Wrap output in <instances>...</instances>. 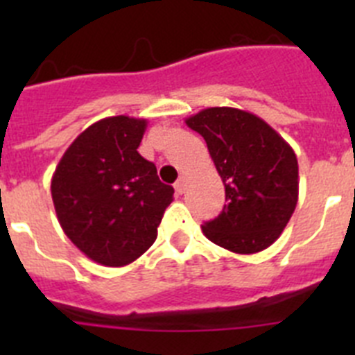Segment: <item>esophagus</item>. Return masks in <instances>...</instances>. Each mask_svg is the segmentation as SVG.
Masks as SVG:
<instances>
[{"label":"esophagus","instance_id":"obj_1","mask_svg":"<svg viewBox=\"0 0 355 355\" xmlns=\"http://www.w3.org/2000/svg\"><path fill=\"white\" fill-rule=\"evenodd\" d=\"M174 188H175V192L180 193V196H181V193H184V190H187V180H184L183 175H181L180 180L175 181Z\"/></svg>","mask_w":355,"mask_h":355}]
</instances>
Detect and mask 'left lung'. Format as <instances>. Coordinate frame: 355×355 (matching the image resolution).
Wrapping results in <instances>:
<instances>
[{
    "instance_id": "left-lung-1",
    "label": "left lung",
    "mask_w": 355,
    "mask_h": 355,
    "mask_svg": "<svg viewBox=\"0 0 355 355\" xmlns=\"http://www.w3.org/2000/svg\"><path fill=\"white\" fill-rule=\"evenodd\" d=\"M206 140L224 181V209L202 233L236 254L270 247L290 222L299 199V163L290 144L258 115L215 106L187 119Z\"/></svg>"
}]
</instances>
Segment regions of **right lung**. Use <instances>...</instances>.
Segmentation results:
<instances>
[{
    "instance_id": "obj_1",
    "label": "right lung",
    "mask_w": 355,
    "mask_h": 355,
    "mask_svg": "<svg viewBox=\"0 0 355 355\" xmlns=\"http://www.w3.org/2000/svg\"><path fill=\"white\" fill-rule=\"evenodd\" d=\"M146 119L94 122L69 146L51 180L56 216L69 240L105 266L140 258L158 236L174 188L139 155Z\"/></svg>"
}]
</instances>
